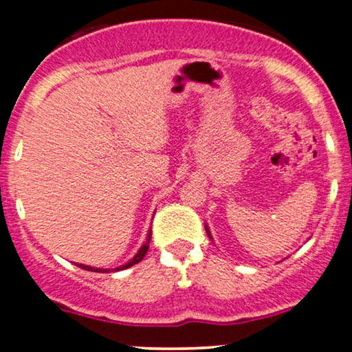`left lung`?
<instances>
[{"label":"left lung","instance_id":"left-lung-1","mask_svg":"<svg viewBox=\"0 0 352 352\" xmlns=\"http://www.w3.org/2000/svg\"><path fill=\"white\" fill-rule=\"evenodd\" d=\"M207 233H208V236H210V232H208V228H207Z\"/></svg>","mask_w":352,"mask_h":352}]
</instances>
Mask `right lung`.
Listing matches in <instances>:
<instances>
[{
  "label": "right lung",
  "instance_id": "1",
  "mask_svg": "<svg viewBox=\"0 0 352 352\" xmlns=\"http://www.w3.org/2000/svg\"><path fill=\"white\" fill-rule=\"evenodd\" d=\"M148 241H151V233H148V236H147V241H145V243L142 245V248H140L139 252H137L135 256L132 258V260L129 261V263H125V265H122V266H119V268H116L114 272H119V270H125V268H129V266H132V265H137V263H139V261H142V258L145 256V253H147V250H148ZM78 266H80V268H82V270H87V272H107V270L91 268V266H86V265H78Z\"/></svg>",
  "mask_w": 352,
  "mask_h": 352
}]
</instances>
